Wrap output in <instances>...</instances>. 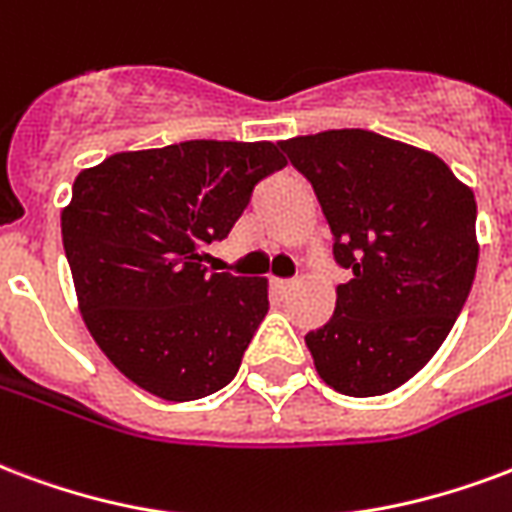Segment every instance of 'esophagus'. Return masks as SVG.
Listing matches in <instances>:
<instances>
[{"mask_svg":"<svg viewBox=\"0 0 512 512\" xmlns=\"http://www.w3.org/2000/svg\"><path fill=\"white\" fill-rule=\"evenodd\" d=\"M274 287L279 293H290V290L298 287V279H274Z\"/></svg>","mask_w":512,"mask_h":512,"instance_id":"1","label":"esophagus"}]
</instances>
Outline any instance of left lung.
<instances>
[{"label":"left lung","mask_w":512,"mask_h":512,"mask_svg":"<svg viewBox=\"0 0 512 512\" xmlns=\"http://www.w3.org/2000/svg\"><path fill=\"white\" fill-rule=\"evenodd\" d=\"M312 184L331 227L333 260L350 271L336 309L306 333L333 391L382 396L431 361L461 314L478 268V203L445 162L369 130L279 143Z\"/></svg>","instance_id":"8db88e82"}]
</instances>
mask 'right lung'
Listing matches in <instances>:
<instances>
[{
  "label": "right lung",
  "mask_w": 512,
  "mask_h": 512,
  "mask_svg": "<svg viewBox=\"0 0 512 512\" xmlns=\"http://www.w3.org/2000/svg\"><path fill=\"white\" fill-rule=\"evenodd\" d=\"M285 165L268 140H184L113 154L75 179L62 241L83 320L143 391L195 401L236 377L268 312L266 279L214 274L203 249Z\"/></svg>",
  "instance_id": "obj_1"
}]
</instances>
